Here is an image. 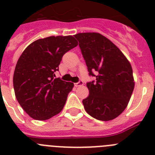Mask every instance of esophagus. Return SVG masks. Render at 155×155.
<instances>
[{"label": "esophagus", "instance_id": "esophagus-1", "mask_svg": "<svg viewBox=\"0 0 155 155\" xmlns=\"http://www.w3.org/2000/svg\"><path fill=\"white\" fill-rule=\"evenodd\" d=\"M84 85V82H83V81H82V80H80V81H79V82H76V83L74 84V85L76 87L81 86V85Z\"/></svg>", "mask_w": 155, "mask_h": 155}]
</instances>
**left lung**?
Instances as JSON below:
<instances>
[{"instance_id": "1", "label": "left lung", "mask_w": 155, "mask_h": 155, "mask_svg": "<svg viewBox=\"0 0 155 155\" xmlns=\"http://www.w3.org/2000/svg\"><path fill=\"white\" fill-rule=\"evenodd\" d=\"M74 36L89 76L96 78L95 82L86 84L89 95L82 101L84 108L98 120L115 119L126 109L134 89L131 64L122 51L100 33H78Z\"/></svg>"}]
</instances>
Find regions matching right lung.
<instances>
[{"label":"right lung","mask_w":155,"mask_h":155,"mask_svg":"<svg viewBox=\"0 0 155 155\" xmlns=\"http://www.w3.org/2000/svg\"><path fill=\"white\" fill-rule=\"evenodd\" d=\"M78 45L72 35L50 36L30 44L19 57L13 74L15 95L31 118L45 120L64 108L73 83L55 78L65 53Z\"/></svg>","instance_id":"obj_1"}]
</instances>
